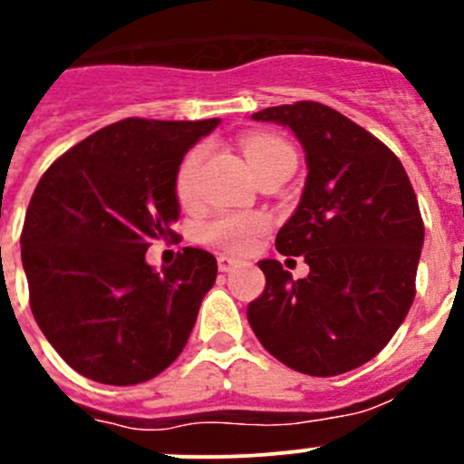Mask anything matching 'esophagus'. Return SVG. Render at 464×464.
Wrapping results in <instances>:
<instances>
[{
	"label": "esophagus",
	"mask_w": 464,
	"mask_h": 464,
	"mask_svg": "<svg viewBox=\"0 0 464 464\" xmlns=\"http://www.w3.org/2000/svg\"><path fill=\"white\" fill-rule=\"evenodd\" d=\"M237 265L236 258H231V256H218V267L219 272H231L233 267Z\"/></svg>",
	"instance_id": "34e87169"
}]
</instances>
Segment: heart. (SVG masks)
Returning <instances> with one entry per match:
<instances>
[{
  "mask_svg": "<svg viewBox=\"0 0 464 464\" xmlns=\"http://www.w3.org/2000/svg\"><path fill=\"white\" fill-rule=\"evenodd\" d=\"M242 151H245L246 163L256 174L265 163L276 159L278 154L290 151V145L281 138L269 136V133H251V136L242 138ZM201 154H204V150L195 147L192 151H188L183 163L179 165L174 192H177V199L183 206L192 204V199H195L197 169H199ZM267 227L269 222L263 213H222L218 218L208 219L199 228V240L222 251H228V254H245L267 231Z\"/></svg>",
  "mask_w": 464,
  "mask_h": 464,
  "instance_id": "heart-1",
  "label": "heart"
}]
</instances>
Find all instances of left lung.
Wrapping results in <instances>:
<instances>
[{
    "label": "left lung",
    "mask_w": 464,
    "mask_h": 464,
    "mask_svg": "<svg viewBox=\"0 0 464 464\" xmlns=\"http://www.w3.org/2000/svg\"><path fill=\"white\" fill-rule=\"evenodd\" d=\"M251 118L290 127L305 151L304 195L276 249L304 256L310 274L295 281L278 260H260L265 290L246 319L295 372L356 370L392 340L415 299L424 222L411 179L379 138L319 102Z\"/></svg>",
    "instance_id": "8db88e82"
}]
</instances>
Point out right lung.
Segmentation results:
<instances>
[{"label": "right lung", "mask_w": 464, "mask_h": 464, "mask_svg": "<svg viewBox=\"0 0 464 464\" xmlns=\"http://www.w3.org/2000/svg\"><path fill=\"white\" fill-rule=\"evenodd\" d=\"M218 124H108L53 160L35 186L20 237L31 313L85 379L145 383L183 352L218 260L186 246L154 272L145 254L177 237L179 165Z\"/></svg>", "instance_id": "add662e5"}]
</instances>
